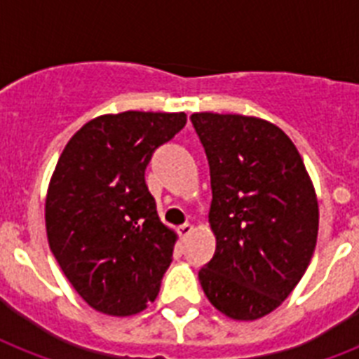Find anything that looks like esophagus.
Wrapping results in <instances>:
<instances>
[{"instance_id":"esophagus-1","label":"esophagus","mask_w":359,"mask_h":359,"mask_svg":"<svg viewBox=\"0 0 359 359\" xmlns=\"http://www.w3.org/2000/svg\"><path fill=\"white\" fill-rule=\"evenodd\" d=\"M194 231H196V227H194L191 224H184V225H180V227H177V233H179L180 238H188Z\"/></svg>"}]
</instances>
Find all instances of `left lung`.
<instances>
[{"instance_id":"obj_1","label":"left lung","mask_w":359,"mask_h":359,"mask_svg":"<svg viewBox=\"0 0 359 359\" xmlns=\"http://www.w3.org/2000/svg\"><path fill=\"white\" fill-rule=\"evenodd\" d=\"M190 119L212 186L216 253L199 270L203 292L233 320L266 317L298 285L317 245L311 177L289 135L270 121L210 111Z\"/></svg>"}]
</instances>
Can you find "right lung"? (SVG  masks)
<instances>
[{
	"label": "right lung",
	"instance_id": "right-lung-1",
	"mask_svg": "<svg viewBox=\"0 0 359 359\" xmlns=\"http://www.w3.org/2000/svg\"><path fill=\"white\" fill-rule=\"evenodd\" d=\"M184 124L182 111L100 115L70 137L53 169L48 244L76 292L104 315H137L160 292L177 233L160 222L145 168Z\"/></svg>",
	"mask_w": 359,
	"mask_h": 359
}]
</instances>
